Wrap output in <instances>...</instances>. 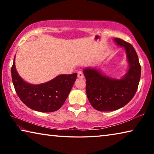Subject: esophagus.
<instances>
[{"label": "esophagus", "mask_w": 154, "mask_h": 154, "mask_svg": "<svg viewBox=\"0 0 154 154\" xmlns=\"http://www.w3.org/2000/svg\"><path fill=\"white\" fill-rule=\"evenodd\" d=\"M77 77L79 78H81V79H82V78L84 77V75H83V72L81 71H78L77 72Z\"/></svg>", "instance_id": "1"}]
</instances>
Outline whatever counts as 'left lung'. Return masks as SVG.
<instances>
[{"label": "left lung", "mask_w": 154, "mask_h": 154, "mask_svg": "<svg viewBox=\"0 0 154 154\" xmlns=\"http://www.w3.org/2000/svg\"><path fill=\"white\" fill-rule=\"evenodd\" d=\"M114 40L126 51L130 68L124 77L112 79L96 69L83 70L88 98L93 107L100 111L117 110L129 103L137 92L141 73L137 54L131 44L119 38Z\"/></svg>", "instance_id": "1"}]
</instances>
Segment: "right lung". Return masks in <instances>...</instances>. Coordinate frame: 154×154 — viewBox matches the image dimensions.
<instances>
[{"mask_svg":"<svg viewBox=\"0 0 154 154\" xmlns=\"http://www.w3.org/2000/svg\"><path fill=\"white\" fill-rule=\"evenodd\" d=\"M11 77L15 92L26 105L37 111L53 112L58 110L65 102L77 73L60 75L43 84L31 85L19 76L14 61Z\"/></svg>","mask_w":154,"mask_h":154,"instance_id":"add662e5","label":"right lung"}]
</instances>
